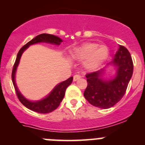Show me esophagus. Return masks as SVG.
<instances>
[{"instance_id":"esophagus-1","label":"esophagus","mask_w":145,"mask_h":145,"mask_svg":"<svg viewBox=\"0 0 145 145\" xmlns=\"http://www.w3.org/2000/svg\"><path fill=\"white\" fill-rule=\"evenodd\" d=\"M81 78V76L78 75V74H76V75L74 76V81H76L77 80L80 79Z\"/></svg>"}]
</instances>
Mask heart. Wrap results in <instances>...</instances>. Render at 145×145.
<instances>
[{
  "mask_svg": "<svg viewBox=\"0 0 145 145\" xmlns=\"http://www.w3.org/2000/svg\"><path fill=\"white\" fill-rule=\"evenodd\" d=\"M109 48L106 45L95 43H86L75 48L71 57L78 61H83V65L88 70H95L105 62L109 55Z\"/></svg>",
  "mask_w": 145,
  "mask_h": 145,
  "instance_id": "b5f03b06",
  "label": "heart"
}]
</instances>
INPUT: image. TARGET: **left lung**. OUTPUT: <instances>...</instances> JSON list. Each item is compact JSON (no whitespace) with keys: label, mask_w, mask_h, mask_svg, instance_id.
Instances as JSON below:
<instances>
[{"label":"left lung","mask_w":145,"mask_h":145,"mask_svg":"<svg viewBox=\"0 0 145 145\" xmlns=\"http://www.w3.org/2000/svg\"><path fill=\"white\" fill-rule=\"evenodd\" d=\"M112 63L116 67V75L113 79L105 81L101 69L86 75L88 86L83 95L90 104L101 109L114 106L122 99L133 72V63L129 51L123 45L115 55Z\"/></svg>","instance_id":"1"}]
</instances>
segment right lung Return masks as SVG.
Instances as JSON below:
<instances>
[{
    "label": "right lung",
    "mask_w": 145,
    "mask_h": 145,
    "mask_svg": "<svg viewBox=\"0 0 145 145\" xmlns=\"http://www.w3.org/2000/svg\"><path fill=\"white\" fill-rule=\"evenodd\" d=\"M61 42H62V40L60 38L57 37V36H54V35L52 34H48V33H42V34L36 36L31 40L28 42L27 44L24 45L20 50L18 54H17L15 62H14V66H13L12 71V80L16 94H17L19 100L21 102V103L23 105H24L26 107L30 109V110L40 114H48L55 110L59 106L60 102L63 100L66 89L72 83L73 77H70L69 78H68L66 81L57 85L55 88L51 91V93L43 100L34 101V102L28 100L19 91L17 85L15 83V79H14L16 70H17V67L18 66L19 62H20L22 55L24 52V51L31 45L36 44V43H51V44L59 45L61 43Z\"/></svg>",
    "instance_id": "1"
}]
</instances>
